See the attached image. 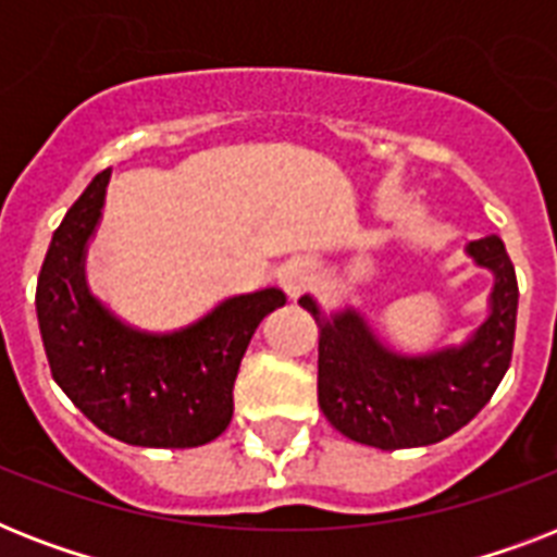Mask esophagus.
<instances>
[{"label":"esophagus","instance_id":"obj_1","mask_svg":"<svg viewBox=\"0 0 557 557\" xmlns=\"http://www.w3.org/2000/svg\"><path fill=\"white\" fill-rule=\"evenodd\" d=\"M277 280H280V286L286 288L288 295L292 297L300 295V288H304L306 283L312 280V262L295 257V260H288L286 265H280Z\"/></svg>","mask_w":557,"mask_h":557}]
</instances>
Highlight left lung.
Returning <instances> with one entry per match:
<instances>
[{"mask_svg":"<svg viewBox=\"0 0 557 557\" xmlns=\"http://www.w3.org/2000/svg\"><path fill=\"white\" fill-rule=\"evenodd\" d=\"M492 271L488 312L466 341L428 352H398L352 304L300 306L318 323V405L335 431L381 450L424 448L474 419L503 381L515 347L518 277L497 234L466 245Z\"/></svg>","mask_w":557,"mask_h":557,"instance_id":"obj_1","label":"left lung"}]
</instances>
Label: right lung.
Listing matches in <instances>:
<instances>
[{
	"label": "right lung",
	"instance_id": "1",
	"mask_svg": "<svg viewBox=\"0 0 557 557\" xmlns=\"http://www.w3.org/2000/svg\"><path fill=\"white\" fill-rule=\"evenodd\" d=\"M112 170L81 193L51 236L37 280V321L51 375L89 422L138 448H199L234 416L248 341L286 304L280 288L219 300L199 321L147 332L121 321L86 280Z\"/></svg>",
	"mask_w": 557,
	"mask_h": 557
}]
</instances>
